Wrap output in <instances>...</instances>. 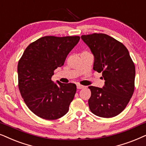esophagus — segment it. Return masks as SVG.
Wrapping results in <instances>:
<instances>
[{
	"label": "esophagus",
	"instance_id": "34e87169",
	"mask_svg": "<svg viewBox=\"0 0 146 146\" xmlns=\"http://www.w3.org/2000/svg\"><path fill=\"white\" fill-rule=\"evenodd\" d=\"M85 87V86H83V85H81L80 84H77V88L78 89H83Z\"/></svg>",
	"mask_w": 146,
	"mask_h": 146
}]
</instances>
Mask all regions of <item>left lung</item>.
Here are the masks:
<instances>
[{
    "instance_id": "8db88e82",
    "label": "left lung",
    "mask_w": 146,
    "mask_h": 146,
    "mask_svg": "<svg viewBox=\"0 0 146 146\" xmlns=\"http://www.w3.org/2000/svg\"><path fill=\"white\" fill-rule=\"evenodd\" d=\"M94 57L93 69L102 73V88L89 86L88 101L91 111L101 117L119 114L129 103L134 91L135 69L127 48L106 34L81 36Z\"/></svg>"
}]
</instances>
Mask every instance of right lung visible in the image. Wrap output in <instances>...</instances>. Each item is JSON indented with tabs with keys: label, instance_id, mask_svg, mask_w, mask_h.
<instances>
[{
	"label": "right lung",
	"instance_id": "right-lung-1",
	"mask_svg": "<svg viewBox=\"0 0 146 146\" xmlns=\"http://www.w3.org/2000/svg\"><path fill=\"white\" fill-rule=\"evenodd\" d=\"M79 39L78 36H43L29 44L19 60V91L29 110L39 117L57 119L69 111L76 85L54 83L51 77Z\"/></svg>",
	"mask_w": 146,
	"mask_h": 146
}]
</instances>
